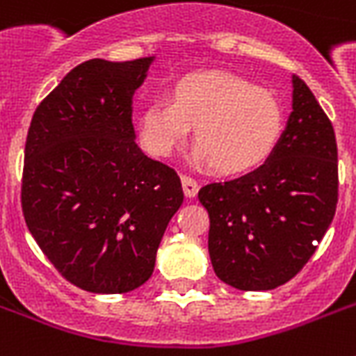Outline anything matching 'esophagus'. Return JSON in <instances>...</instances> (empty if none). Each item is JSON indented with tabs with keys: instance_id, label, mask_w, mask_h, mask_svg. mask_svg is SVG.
I'll use <instances>...</instances> for the list:
<instances>
[{
	"instance_id": "34e87169",
	"label": "esophagus",
	"mask_w": 356,
	"mask_h": 356,
	"mask_svg": "<svg viewBox=\"0 0 356 356\" xmlns=\"http://www.w3.org/2000/svg\"><path fill=\"white\" fill-rule=\"evenodd\" d=\"M181 183H183V192L186 197H195L197 195V190H200V184H197V181L192 177H188V175H183L181 177Z\"/></svg>"
}]
</instances>
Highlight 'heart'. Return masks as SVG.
Listing matches in <instances>:
<instances>
[{"mask_svg":"<svg viewBox=\"0 0 356 356\" xmlns=\"http://www.w3.org/2000/svg\"><path fill=\"white\" fill-rule=\"evenodd\" d=\"M195 127V162L236 175L260 166L281 140L284 113L270 90L236 75L197 72L173 85L138 113V138L147 153L170 156Z\"/></svg>","mask_w":356,"mask_h":356,"instance_id":"heart-1","label":"heart"}]
</instances>
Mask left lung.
Returning <instances> with one entry per match:
<instances>
[{"label": "left lung", "mask_w": 356, "mask_h": 356, "mask_svg": "<svg viewBox=\"0 0 356 356\" xmlns=\"http://www.w3.org/2000/svg\"><path fill=\"white\" fill-rule=\"evenodd\" d=\"M292 113L262 166L200 190L209 211V254L223 282L273 290L301 271L338 203L334 129L314 94L292 77Z\"/></svg>", "instance_id": "left-lung-1"}]
</instances>
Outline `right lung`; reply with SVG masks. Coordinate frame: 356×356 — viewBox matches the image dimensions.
Returning a JSON list of instances; mask_svg holds the SVG:
<instances>
[{"label": "right lung", "mask_w": 356, "mask_h": 356, "mask_svg": "<svg viewBox=\"0 0 356 356\" xmlns=\"http://www.w3.org/2000/svg\"><path fill=\"white\" fill-rule=\"evenodd\" d=\"M153 57L92 58L36 107L25 142L22 211L58 273L94 293H125L153 273L181 179L134 142L133 96Z\"/></svg>", "instance_id": "obj_1"}]
</instances>
